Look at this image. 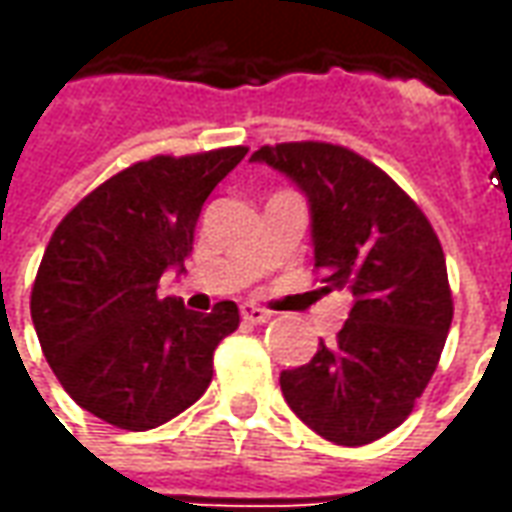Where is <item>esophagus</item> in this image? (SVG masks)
Masks as SVG:
<instances>
[{"label":"esophagus","mask_w":512,"mask_h":512,"mask_svg":"<svg viewBox=\"0 0 512 512\" xmlns=\"http://www.w3.org/2000/svg\"><path fill=\"white\" fill-rule=\"evenodd\" d=\"M241 318L252 326H263V323L271 321V312H266L263 307H255V304H241Z\"/></svg>","instance_id":"34e87169"}]
</instances>
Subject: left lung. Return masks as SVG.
I'll list each match as a JSON object with an SVG mask.
<instances>
[{
  "label": "left lung",
  "instance_id": "obj_1",
  "mask_svg": "<svg viewBox=\"0 0 512 512\" xmlns=\"http://www.w3.org/2000/svg\"><path fill=\"white\" fill-rule=\"evenodd\" d=\"M288 175L310 202L321 290H348L351 312L332 345L279 386L318 436L359 447L411 414L439 365L452 293L439 235L395 180L354 150L282 142L252 153Z\"/></svg>",
  "mask_w": 512,
  "mask_h": 512
}]
</instances>
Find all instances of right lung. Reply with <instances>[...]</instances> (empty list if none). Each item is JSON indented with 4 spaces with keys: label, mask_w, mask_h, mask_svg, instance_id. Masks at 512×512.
I'll return each mask as SVG.
<instances>
[{
    "label": "right lung",
    "mask_w": 512,
    "mask_h": 512,
    "mask_svg": "<svg viewBox=\"0 0 512 512\" xmlns=\"http://www.w3.org/2000/svg\"><path fill=\"white\" fill-rule=\"evenodd\" d=\"M244 156L238 145L147 158L57 224L29 310L46 362L84 411L150 430L208 389L213 351L241 321L235 301L200 315L156 290L167 268L183 271L202 205Z\"/></svg>",
    "instance_id": "add662e5"
}]
</instances>
